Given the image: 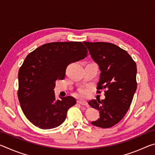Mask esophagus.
<instances>
[{"instance_id": "obj_1", "label": "esophagus", "mask_w": 155, "mask_h": 155, "mask_svg": "<svg viewBox=\"0 0 155 155\" xmlns=\"http://www.w3.org/2000/svg\"><path fill=\"white\" fill-rule=\"evenodd\" d=\"M77 103L78 104H81V105H87V103L85 101H83V100H78V101H77Z\"/></svg>"}]
</instances>
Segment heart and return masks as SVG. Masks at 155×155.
I'll return each instance as SVG.
<instances>
[{
	"label": "heart",
	"mask_w": 155,
	"mask_h": 155,
	"mask_svg": "<svg viewBox=\"0 0 155 155\" xmlns=\"http://www.w3.org/2000/svg\"><path fill=\"white\" fill-rule=\"evenodd\" d=\"M79 94L81 96H86L88 95V91L85 90H81L79 91Z\"/></svg>",
	"instance_id": "obj_1"
}]
</instances>
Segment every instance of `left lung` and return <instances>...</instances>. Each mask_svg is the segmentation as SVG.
Instances as JSON below:
<instances>
[{
    "instance_id": "8db88e82",
    "label": "left lung",
    "mask_w": 155,
    "mask_h": 155,
    "mask_svg": "<svg viewBox=\"0 0 155 155\" xmlns=\"http://www.w3.org/2000/svg\"><path fill=\"white\" fill-rule=\"evenodd\" d=\"M83 44L101 71L98 90H105V98L91 100L88 104L98 109L100 117L91 124L110 128L117 124L129 109L137 90V65L127 51L114 44Z\"/></svg>"
}]
</instances>
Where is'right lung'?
<instances>
[{
    "instance_id": "add662e5",
    "label": "right lung",
    "mask_w": 155,
    "mask_h": 155,
    "mask_svg": "<svg viewBox=\"0 0 155 155\" xmlns=\"http://www.w3.org/2000/svg\"><path fill=\"white\" fill-rule=\"evenodd\" d=\"M87 53L79 41H57L44 44L27 56L18 72V96L32 124L41 129H51L65 121L76 100L72 96L56 100L55 81L64 79L68 65L84 59Z\"/></svg>"
}]
</instances>
